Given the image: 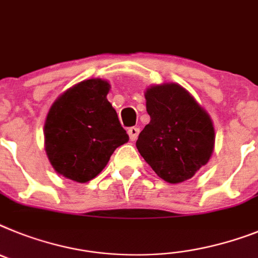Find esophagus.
Segmentation results:
<instances>
[{"mask_svg":"<svg viewBox=\"0 0 258 258\" xmlns=\"http://www.w3.org/2000/svg\"><path fill=\"white\" fill-rule=\"evenodd\" d=\"M127 134H129V138L131 141H136L138 138V134H140V127L132 126L127 129Z\"/></svg>","mask_w":258,"mask_h":258,"instance_id":"1","label":"esophagus"}]
</instances>
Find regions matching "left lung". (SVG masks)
I'll return each mask as SVG.
<instances>
[{
  "label": "left lung",
  "mask_w": 258,
  "mask_h": 258,
  "mask_svg": "<svg viewBox=\"0 0 258 258\" xmlns=\"http://www.w3.org/2000/svg\"><path fill=\"white\" fill-rule=\"evenodd\" d=\"M145 98L150 122L138 136V151L164 181L192 179L214 150L210 116L177 83L151 86Z\"/></svg>",
  "instance_id": "obj_1"
}]
</instances>
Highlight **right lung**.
<instances>
[{
    "label": "right lung",
    "instance_id": "obj_1",
    "mask_svg": "<svg viewBox=\"0 0 258 258\" xmlns=\"http://www.w3.org/2000/svg\"><path fill=\"white\" fill-rule=\"evenodd\" d=\"M109 89L107 81L86 79L61 94L48 112L45 151L54 171L66 179L92 180L107 166L113 151L129 141L108 102Z\"/></svg>",
    "mask_w": 258,
    "mask_h": 258
}]
</instances>
